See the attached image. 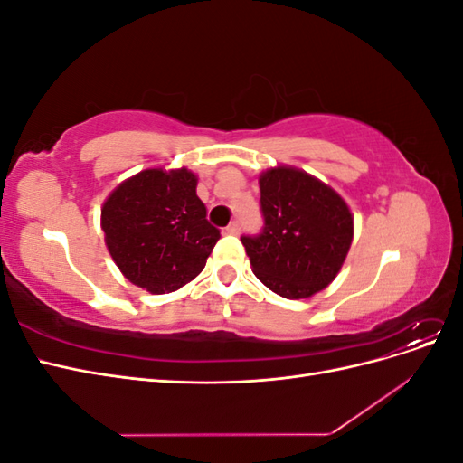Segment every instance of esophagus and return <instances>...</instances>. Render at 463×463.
Segmentation results:
<instances>
[{"label": "esophagus", "mask_w": 463, "mask_h": 463, "mask_svg": "<svg viewBox=\"0 0 463 463\" xmlns=\"http://www.w3.org/2000/svg\"><path fill=\"white\" fill-rule=\"evenodd\" d=\"M240 230H241V226H240V222H237V220H233V222L230 223V226L226 228V233H230V235H237V233H240Z\"/></svg>", "instance_id": "34e87169"}]
</instances>
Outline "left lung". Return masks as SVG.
I'll list each match as a JSON object with an SVG mask.
<instances>
[{
	"instance_id": "8db88e82",
	"label": "left lung",
	"mask_w": 463,
	"mask_h": 463,
	"mask_svg": "<svg viewBox=\"0 0 463 463\" xmlns=\"http://www.w3.org/2000/svg\"><path fill=\"white\" fill-rule=\"evenodd\" d=\"M262 232L243 235L260 282L286 299L311 298L340 272L354 240V218L338 193L296 167L264 172Z\"/></svg>"
}]
</instances>
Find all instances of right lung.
Segmentation results:
<instances>
[{
    "instance_id": "add662e5",
    "label": "right lung",
    "mask_w": 463,
    "mask_h": 463,
    "mask_svg": "<svg viewBox=\"0 0 463 463\" xmlns=\"http://www.w3.org/2000/svg\"><path fill=\"white\" fill-rule=\"evenodd\" d=\"M102 230L123 276L150 293L191 282L220 240L197 197V175L185 167L123 181L102 206Z\"/></svg>"
}]
</instances>
